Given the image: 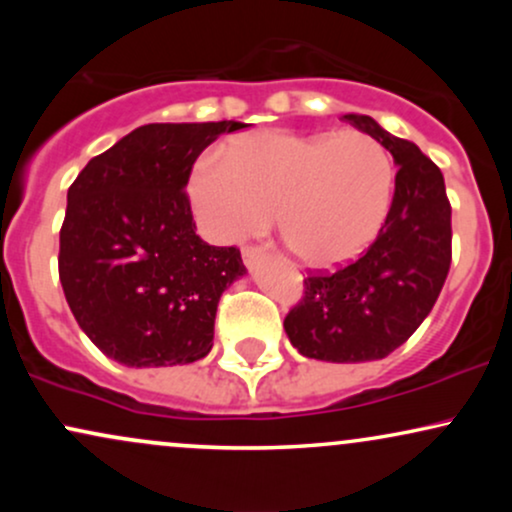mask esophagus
<instances>
[{"mask_svg": "<svg viewBox=\"0 0 512 512\" xmlns=\"http://www.w3.org/2000/svg\"><path fill=\"white\" fill-rule=\"evenodd\" d=\"M262 257H264V248H257V245H245L243 248V260L248 267H255Z\"/></svg>", "mask_w": 512, "mask_h": 512, "instance_id": "34e87169", "label": "esophagus"}]
</instances>
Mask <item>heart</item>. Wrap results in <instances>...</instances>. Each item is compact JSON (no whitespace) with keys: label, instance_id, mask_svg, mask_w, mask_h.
<instances>
[{"label":"heart","instance_id":"b5f03b06","mask_svg":"<svg viewBox=\"0 0 512 512\" xmlns=\"http://www.w3.org/2000/svg\"><path fill=\"white\" fill-rule=\"evenodd\" d=\"M190 197L207 231L240 240L276 211L281 243L310 269L354 262L378 238L395 197V163L361 132L264 129L199 158Z\"/></svg>","mask_w":512,"mask_h":512}]
</instances>
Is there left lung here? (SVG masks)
I'll use <instances>...</instances> for the list:
<instances>
[{
  "label": "left lung",
  "instance_id": "1",
  "mask_svg": "<svg viewBox=\"0 0 512 512\" xmlns=\"http://www.w3.org/2000/svg\"><path fill=\"white\" fill-rule=\"evenodd\" d=\"M344 120L395 158V197L378 238L356 262L303 279L305 296L289 310L284 330L298 354L361 363L392 354L431 313L452 260V209L443 173L419 146L368 115Z\"/></svg>",
  "mask_w": 512,
  "mask_h": 512
}]
</instances>
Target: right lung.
I'll list each match as a JSON object with an SVG mask.
<instances>
[{
	"label": "right lung",
	"mask_w": 512,
	"mask_h": 512,
	"mask_svg": "<svg viewBox=\"0 0 512 512\" xmlns=\"http://www.w3.org/2000/svg\"><path fill=\"white\" fill-rule=\"evenodd\" d=\"M243 122H154L91 158L67 192L60 281L81 330L132 368L192 363L214 346L221 293L245 274L238 248L195 233L197 156Z\"/></svg>",
	"instance_id": "right-lung-1"
}]
</instances>
